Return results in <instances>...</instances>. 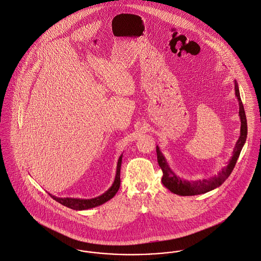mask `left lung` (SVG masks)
<instances>
[{"mask_svg": "<svg viewBox=\"0 0 261 261\" xmlns=\"http://www.w3.org/2000/svg\"><path fill=\"white\" fill-rule=\"evenodd\" d=\"M234 90H236V96L238 97L239 105H240L239 114H240V119H241V135L236 143V146H234V149L232 152V156L229 159L227 166L222 168L221 171L218 173V175H216L210 179L191 180V181L181 179L179 176H177L172 171V169L169 167L164 155L161 152L159 146L156 147L157 159H158L159 166L163 171L162 182L172 193L179 195V196H196V195L204 194V193H207V192L213 191V190L217 189L218 187H220L221 184H223V181L226 180L229 177V175L231 174V172L237 164V161L240 157L241 149L246 141V135H247L246 116H245L243 104L241 102L239 84L236 81H234Z\"/></svg>", "mask_w": 261, "mask_h": 261, "instance_id": "left-lung-1", "label": "left lung"}]
</instances>
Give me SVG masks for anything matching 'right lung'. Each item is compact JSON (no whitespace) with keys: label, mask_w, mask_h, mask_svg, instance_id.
<instances>
[{"label":"right lung","mask_w":261,"mask_h":261,"mask_svg":"<svg viewBox=\"0 0 261 261\" xmlns=\"http://www.w3.org/2000/svg\"><path fill=\"white\" fill-rule=\"evenodd\" d=\"M122 156L121 155L118 159L117 163V167H116V175H115V179L112 184V186L99 197L93 198V199H74V198H58L56 196H51V198L55 201H59L61 204L75 210V211H84V210H88V208H92L95 206H98L100 204H103L104 202H106L109 200H111L116 193L119 190L120 187V169L121 164H122Z\"/></svg>","instance_id":"obj_1"}]
</instances>
